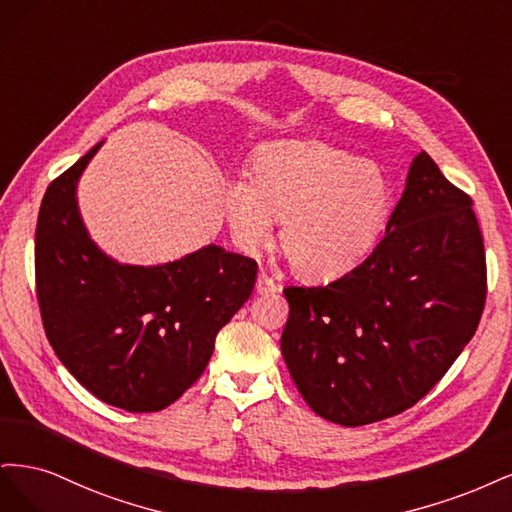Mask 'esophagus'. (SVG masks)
<instances>
[{"label": "esophagus", "mask_w": 512, "mask_h": 512, "mask_svg": "<svg viewBox=\"0 0 512 512\" xmlns=\"http://www.w3.org/2000/svg\"><path fill=\"white\" fill-rule=\"evenodd\" d=\"M255 291H257L259 295H268V293L278 291V285L274 283V280H272L268 274H259V276H257V283H255Z\"/></svg>", "instance_id": "1"}]
</instances>
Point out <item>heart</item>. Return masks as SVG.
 I'll list each match as a JSON object with an SVG mask.
<instances>
[{
  "label": "heart",
  "instance_id": "heart-1",
  "mask_svg": "<svg viewBox=\"0 0 512 512\" xmlns=\"http://www.w3.org/2000/svg\"><path fill=\"white\" fill-rule=\"evenodd\" d=\"M391 208L393 183L383 166L319 140L263 144L251 174L225 187L236 242L255 246L280 221L278 251L308 280L338 278L364 261Z\"/></svg>",
  "mask_w": 512,
  "mask_h": 512
}]
</instances>
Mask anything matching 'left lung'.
<instances>
[{
	"instance_id": "obj_1",
	"label": "left lung",
	"mask_w": 512,
	"mask_h": 512,
	"mask_svg": "<svg viewBox=\"0 0 512 512\" xmlns=\"http://www.w3.org/2000/svg\"><path fill=\"white\" fill-rule=\"evenodd\" d=\"M280 338L295 387L319 417L357 427L415 406L481 321L487 266L470 195L421 151L364 263L325 287H287Z\"/></svg>"
}]
</instances>
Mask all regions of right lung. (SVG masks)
<instances>
[{
    "label": "right lung",
    "mask_w": 512,
    "mask_h": 512,
    "mask_svg": "<svg viewBox=\"0 0 512 512\" xmlns=\"http://www.w3.org/2000/svg\"><path fill=\"white\" fill-rule=\"evenodd\" d=\"M102 144L44 193L38 304L48 342L82 387L110 406L157 412L202 376L219 329L251 298L257 263L217 244L148 268L108 257L76 202L78 178Z\"/></svg>",
    "instance_id": "right-lung-1"
}]
</instances>
